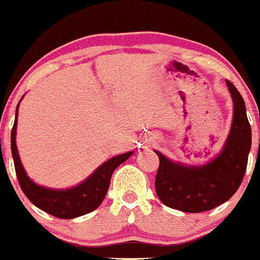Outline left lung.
Wrapping results in <instances>:
<instances>
[{"label":"left lung","mask_w":260,"mask_h":260,"mask_svg":"<svg viewBox=\"0 0 260 260\" xmlns=\"http://www.w3.org/2000/svg\"><path fill=\"white\" fill-rule=\"evenodd\" d=\"M233 99V121L221 152L207 164L190 167L155 151L160 160L155 180L158 199L182 212H204L231 199L240 187L251 148V127L242 96L226 80Z\"/></svg>","instance_id":"obj_1"}]
</instances>
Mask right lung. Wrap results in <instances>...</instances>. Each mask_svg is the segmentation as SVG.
Wrapping results in <instances>:
<instances>
[{"label":"right lung","instance_id":"obj_1","mask_svg":"<svg viewBox=\"0 0 260 260\" xmlns=\"http://www.w3.org/2000/svg\"><path fill=\"white\" fill-rule=\"evenodd\" d=\"M18 107L15 112L14 126L11 128V153H13L15 173H17L20 189L24 192V195L36 207L59 219H74L78 216L86 215L96 210L107 195L110 177L113 174L114 169L119 164L125 162L133 155V151L109 158L108 161L100 165L86 181L71 189L53 190L47 189L44 186H39L34 181L29 180L18 155L17 143H15Z\"/></svg>","mask_w":260,"mask_h":260}]
</instances>
